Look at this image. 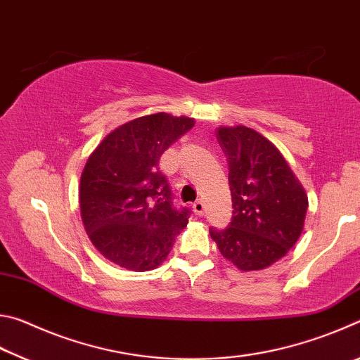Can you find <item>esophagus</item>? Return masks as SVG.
<instances>
[{"label": "esophagus", "mask_w": 360, "mask_h": 360, "mask_svg": "<svg viewBox=\"0 0 360 360\" xmlns=\"http://www.w3.org/2000/svg\"><path fill=\"white\" fill-rule=\"evenodd\" d=\"M192 210H193V212H195V214H197V216H203L205 211H206L205 203L202 202V200H198V202H195V203L192 205Z\"/></svg>", "instance_id": "34e87169"}]
</instances>
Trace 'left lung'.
Segmentation results:
<instances>
[{"mask_svg":"<svg viewBox=\"0 0 360 360\" xmlns=\"http://www.w3.org/2000/svg\"><path fill=\"white\" fill-rule=\"evenodd\" d=\"M217 141L229 162L233 217L211 229L219 252L241 271L264 270L300 238L308 197L281 152L245 125L219 127Z\"/></svg>","mask_w":360,"mask_h":360,"instance_id":"left-lung-1","label":"left lung"}]
</instances>
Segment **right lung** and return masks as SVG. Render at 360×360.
I'll use <instances>...</instances> for the list:
<instances>
[{"label":"right lung","instance_id":"1","mask_svg":"<svg viewBox=\"0 0 360 360\" xmlns=\"http://www.w3.org/2000/svg\"><path fill=\"white\" fill-rule=\"evenodd\" d=\"M195 125L155 112L117 127L90 154L79 187L85 231L103 257L131 271L154 270L172 251L191 211L176 208L163 152Z\"/></svg>","mask_w":360,"mask_h":360}]
</instances>
